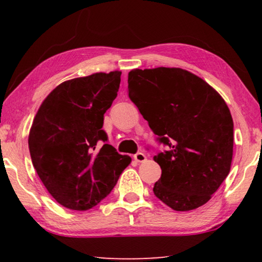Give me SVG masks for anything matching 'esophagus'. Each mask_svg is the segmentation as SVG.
Instances as JSON below:
<instances>
[{"label":"esophagus","instance_id":"1","mask_svg":"<svg viewBox=\"0 0 262 262\" xmlns=\"http://www.w3.org/2000/svg\"><path fill=\"white\" fill-rule=\"evenodd\" d=\"M134 159L139 163H143V162L147 161V156H145L143 152H137V154L134 155Z\"/></svg>","mask_w":262,"mask_h":262}]
</instances>
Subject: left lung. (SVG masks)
<instances>
[{
	"label": "left lung",
	"instance_id": "1",
	"mask_svg": "<svg viewBox=\"0 0 262 262\" xmlns=\"http://www.w3.org/2000/svg\"><path fill=\"white\" fill-rule=\"evenodd\" d=\"M128 92L158 141L170 148L154 157L162 168L155 195L177 211L205 205L231 167L233 121L227 103L181 68L133 69Z\"/></svg>",
	"mask_w": 262,
	"mask_h": 262
}]
</instances>
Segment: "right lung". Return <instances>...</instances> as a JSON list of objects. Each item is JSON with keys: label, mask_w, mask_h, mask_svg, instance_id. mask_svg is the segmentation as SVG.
Segmentation results:
<instances>
[{"label": "right lung", "mask_w": 262, "mask_h": 262, "mask_svg": "<svg viewBox=\"0 0 262 262\" xmlns=\"http://www.w3.org/2000/svg\"><path fill=\"white\" fill-rule=\"evenodd\" d=\"M121 72L73 78L48 95L33 119L29 149L39 178L68 209L88 210L105 199L132 158L105 143L104 114L118 95ZM104 142L99 149L96 143Z\"/></svg>", "instance_id": "add662e5"}]
</instances>
